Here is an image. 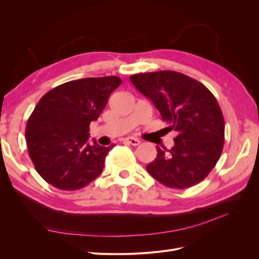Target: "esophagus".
Returning <instances> with one entry per match:
<instances>
[{
    "label": "esophagus",
    "instance_id": "obj_1",
    "mask_svg": "<svg viewBox=\"0 0 259 259\" xmlns=\"http://www.w3.org/2000/svg\"><path fill=\"white\" fill-rule=\"evenodd\" d=\"M124 142L132 145V146H138L140 144V140L137 138H134V137H126L124 139Z\"/></svg>",
    "mask_w": 259,
    "mask_h": 259
}]
</instances>
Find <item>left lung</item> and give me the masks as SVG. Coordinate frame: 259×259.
Returning a JSON list of instances; mask_svg holds the SVG:
<instances>
[{
  "label": "left lung",
  "mask_w": 259,
  "mask_h": 259,
  "mask_svg": "<svg viewBox=\"0 0 259 259\" xmlns=\"http://www.w3.org/2000/svg\"><path fill=\"white\" fill-rule=\"evenodd\" d=\"M135 88L150 99L169 131L178 133L170 149L156 147L146 166L159 183L185 189L202 182L221 158L225 121L215 96L202 83L176 71L131 75Z\"/></svg>",
  "instance_id": "8db88e82"
}]
</instances>
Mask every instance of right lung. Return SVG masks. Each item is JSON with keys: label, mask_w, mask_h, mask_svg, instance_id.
<instances>
[{"label": "right lung", "mask_w": 259, "mask_h": 259, "mask_svg": "<svg viewBox=\"0 0 259 259\" xmlns=\"http://www.w3.org/2000/svg\"><path fill=\"white\" fill-rule=\"evenodd\" d=\"M122 80L110 75L70 81L38 101L26 128L30 159L46 183L60 190H79L96 179L114 144H89L90 124L105 109Z\"/></svg>", "instance_id": "add662e5"}]
</instances>
